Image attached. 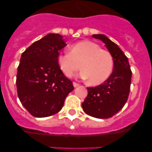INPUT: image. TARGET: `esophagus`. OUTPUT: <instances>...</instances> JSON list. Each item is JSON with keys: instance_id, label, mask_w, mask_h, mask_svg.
Returning a JSON list of instances; mask_svg holds the SVG:
<instances>
[{"instance_id": "esophagus-1", "label": "esophagus", "mask_w": 152, "mask_h": 152, "mask_svg": "<svg viewBox=\"0 0 152 152\" xmlns=\"http://www.w3.org/2000/svg\"><path fill=\"white\" fill-rule=\"evenodd\" d=\"M73 85H74V87H75V88H77V87H78L80 84H77V83H76V82H73Z\"/></svg>"}]
</instances>
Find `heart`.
Listing matches in <instances>:
<instances>
[{
	"label": "heart",
	"instance_id": "b5f03b06",
	"mask_svg": "<svg viewBox=\"0 0 152 152\" xmlns=\"http://www.w3.org/2000/svg\"><path fill=\"white\" fill-rule=\"evenodd\" d=\"M58 63L64 75L72 77L83 69L80 77L89 79L92 84H100L109 78L113 69V59L108 51L91 41H81L74 44L69 52L58 56Z\"/></svg>",
	"mask_w": 152,
	"mask_h": 152
}]
</instances>
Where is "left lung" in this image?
Returning a JSON list of instances; mask_svg holds the SVG:
<instances>
[{
  "instance_id": "left-lung-1",
  "label": "left lung",
  "mask_w": 152,
  "mask_h": 152,
  "mask_svg": "<svg viewBox=\"0 0 152 152\" xmlns=\"http://www.w3.org/2000/svg\"><path fill=\"white\" fill-rule=\"evenodd\" d=\"M106 44L113 59V71L102 84L88 88V94L82 103L86 113L98 119H108L117 113L128 100L132 71L128 58L119 46L106 36L93 35Z\"/></svg>"
}]
</instances>
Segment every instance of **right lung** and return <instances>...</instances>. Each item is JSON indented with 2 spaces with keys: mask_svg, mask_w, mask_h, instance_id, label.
I'll return each instance as SVG.
<instances>
[{
  "mask_svg": "<svg viewBox=\"0 0 152 152\" xmlns=\"http://www.w3.org/2000/svg\"><path fill=\"white\" fill-rule=\"evenodd\" d=\"M66 44L59 34L50 33L33 42L22 53L17 68V95L26 110L35 117L59 112L74 90L71 80L58 63L59 51Z\"/></svg>",
  "mask_w": 152,
  "mask_h": 152,
  "instance_id": "right-lung-1",
  "label": "right lung"
}]
</instances>
